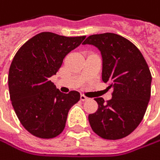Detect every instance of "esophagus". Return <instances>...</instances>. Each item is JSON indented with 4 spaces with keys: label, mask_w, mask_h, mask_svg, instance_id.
I'll return each instance as SVG.
<instances>
[{
    "label": "esophagus",
    "mask_w": 160,
    "mask_h": 160,
    "mask_svg": "<svg viewBox=\"0 0 160 160\" xmlns=\"http://www.w3.org/2000/svg\"><path fill=\"white\" fill-rule=\"evenodd\" d=\"M81 100L82 101H86V100H88V98L85 97V96H83V95H82L81 96Z\"/></svg>",
    "instance_id": "esophagus-1"
}]
</instances>
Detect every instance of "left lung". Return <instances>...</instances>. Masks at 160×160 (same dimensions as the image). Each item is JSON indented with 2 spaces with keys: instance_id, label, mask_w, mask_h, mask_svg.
<instances>
[{
  "instance_id": "1",
  "label": "left lung",
  "mask_w": 160,
  "mask_h": 160,
  "mask_svg": "<svg viewBox=\"0 0 160 160\" xmlns=\"http://www.w3.org/2000/svg\"><path fill=\"white\" fill-rule=\"evenodd\" d=\"M97 47L102 55V81L112 88V98H95L98 109L89 114L93 131L106 140L128 136L142 122L151 96L152 76L139 48L112 32L93 34L82 43Z\"/></svg>"
}]
</instances>
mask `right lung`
Returning <instances> with one entry per match:
<instances>
[{
    "label": "right lung",
    "instance_id": "obj_1",
    "mask_svg": "<svg viewBox=\"0 0 160 160\" xmlns=\"http://www.w3.org/2000/svg\"><path fill=\"white\" fill-rule=\"evenodd\" d=\"M84 39L44 32L29 39L16 53L8 75L10 99L21 125L32 135L51 139L64 129L68 112L81 96L77 91L61 93L49 78Z\"/></svg>",
    "mask_w": 160,
    "mask_h": 160
}]
</instances>
